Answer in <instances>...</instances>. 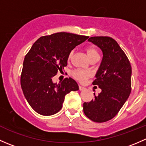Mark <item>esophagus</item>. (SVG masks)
Instances as JSON below:
<instances>
[{
  "label": "esophagus",
  "instance_id": "obj_1",
  "mask_svg": "<svg viewBox=\"0 0 146 146\" xmlns=\"http://www.w3.org/2000/svg\"><path fill=\"white\" fill-rule=\"evenodd\" d=\"M85 88H84V87L79 85V90H85Z\"/></svg>",
  "mask_w": 146,
  "mask_h": 146
}]
</instances>
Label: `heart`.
Instances as JSON below:
<instances>
[{
	"label": "heart",
	"mask_w": 146,
	"mask_h": 146,
	"mask_svg": "<svg viewBox=\"0 0 146 146\" xmlns=\"http://www.w3.org/2000/svg\"><path fill=\"white\" fill-rule=\"evenodd\" d=\"M86 52L88 57H89V58L90 60L92 59V58H95V57L99 56V54H98V50H97L96 48H95V46H90L87 47ZM73 54V51H70V54H69L68 55V59H70V58H71ZM90 75L91 74L90 72L85 71V70H76L73 72V77L81 82H85V80L90 76Z\"/></svg>",
	"instance_id": "b5f03b06"
}]
</instances>
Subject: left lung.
I'll list each match as a JSON object with an SVG mask.
<instances>
[{"mask_svg": "<svg viewBox=\"0 0 146 146\" xmlns=\"http://www.w3.org/2000/svg\"><path fill=\"white\" fill-rule=\"evenodd\" d=\"M89 42L102 51L100 66L92 84L102 92L90 102H84L87 117L102 123L114 118L129 98L131 90V66L117 42L110 36H92Z\"/></svg>", "mask_w": 146, "mask_h": 146, "instance_id": "1", "label": "left lung"}]
</instances>
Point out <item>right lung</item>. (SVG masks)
Wrapping results in <instances>:
<instances>
[{"label": "right lung", "instance_id": "1", "mask_svg": "<svg viewBox=\"0 0 146 146\" xmlns=\"http://www.w3.org/2000/svg\"><path fill=\"white\" fill-rule=\"evenodd\" d=\"M88 37L58 32L41 36L31 47L25 57L20 83L27 102L38 114H56L62 108L66 94L79 90L71 78L58 84L52 79L67 66L70 51Z\"/></svg>", "mask_w": 146, "mask_h": 146}]
</instances>
